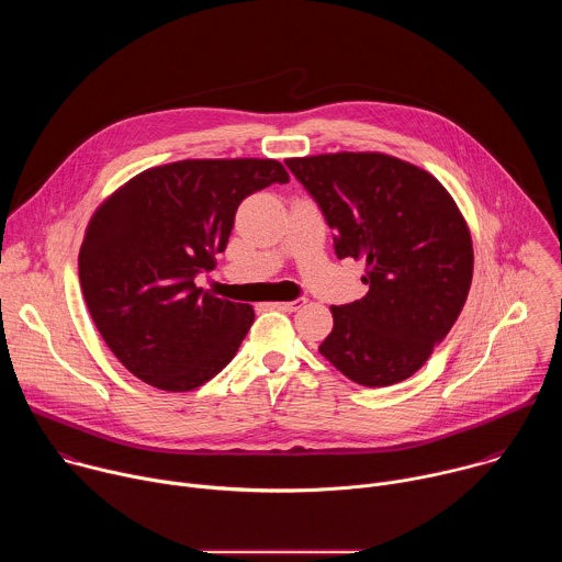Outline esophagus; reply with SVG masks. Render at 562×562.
I'll list each match as a JSON object with an SVG mask.
<instances>
[{
	"instance_id": "34e87169",
	"label": "esophagus",
	"mask_w": 562,
	"mask_h": 562,
	"mask_svg": "<svg viewBox=\"0 0 562 562\" xmlns=\"http://www.w3.org/2000/svg\"><path fill=\"white\" fill-rule=\"evenodd\" d=\"M304 304H306V300H304V297H297V300H291V302H276L273 306L280 308V311H286V313H293V311H297V308L304 306Z\"/></svg>"
}]
</instances>
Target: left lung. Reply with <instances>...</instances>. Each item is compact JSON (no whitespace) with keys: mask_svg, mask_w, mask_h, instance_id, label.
<instances>
[{"mask_svg":"<svg viewBox=\"0 0 562 562\" xmlns=\"http://www.w3.org/2000/svg\"><path fill=\"white\" fill-rule=\"evenodd\" d=\"M286 167L336 231V256L367 265V295L331 306L334 329L317 351L362 386L412 378L471 286V233L458 204L429 171L375 150L289 157Z\"/></svg>","mask_w":562,"mask_h":562,"instance_id":"obj_1","label":"left lung"}]
</instances>
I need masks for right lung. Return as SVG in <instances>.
<instances>
[{
  "label": "right lung",
  "instance_id": "add662e5",
  "mask_svg": "<svg viewBox=\"0 0 562 562\" xmlns=\"http://www.w3.org/2000/svg\"><path fill=\"white\" fill-rule=\"evenodd\" d=\"M289 182L278 159H180L142 171L93 213L79 284L115 358L162 391L220 373L254 325V306L195 284L226 249L247 195Z\"/></svg>",
  "mask_w": 562,
  "mask_h": 562
}]
</instances>
